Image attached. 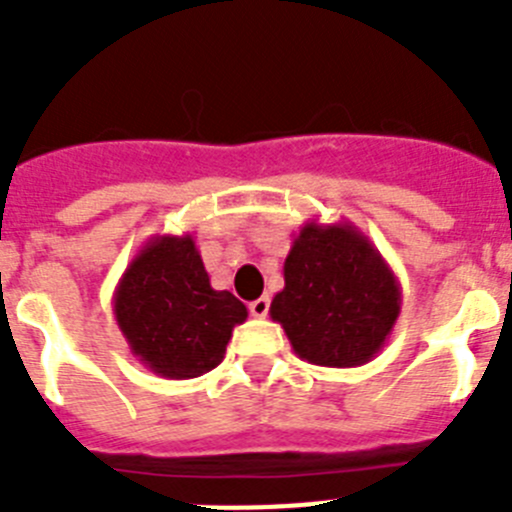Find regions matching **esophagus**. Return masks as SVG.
Instances as JSON below:
<instances>
[{"mask_svg": "<svg viewBox=\"0 0 512 512\" xmlns=\"http://www.w3.org/2000/svg\"><path fill=\"white\" fill-rule=\"evenodd\" d=\"M248 310H251L253 318H266V312H269V297H259V300H253L251 305H248Z\"/></svg>", "mask_w": 512, "mask_h": 512, "instance_id": "esophagus-1", "label": "esophagus"}]
</instances>
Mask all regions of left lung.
<instances>
[{
    "label": "left lung",
    "mask_w": 512,
    "mask_h": 512,
    "mask_svg": "<svg viewBox=\"0 0 512 512\" xmlns=\"http://www.w3.org/2000/svg\"><path fill=\"white\" fill-rule=\"evenodd\" d=\"M400 310V282L374 243L346 220H310L284 259L269 315L302 361L351 369L382 351Z\"/></svg>",
    "instance_id": "8db88e82"
}]
</instances>
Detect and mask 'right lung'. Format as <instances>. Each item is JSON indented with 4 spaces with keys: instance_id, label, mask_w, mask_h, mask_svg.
Returning a JSON list of instances; mask_svg holds the SVG:
<instances>
[{
    "instance_id": "obj_1",
    "label": "right lung",
    "mask_w": 512,
    "mask_h": 512,
    "mask_svg": "<svg viewBox=\"0 0 512 512\" xmlns=\"http://www.w3.org/2000/svg\"><path fill=\"white\" fill-rule=\"evenodd\" d=\"M130 354L164 379H194L225 359L248 310L228 289H212L194 235H153L112 295Z\"/></svg>"
}]
</instances>
